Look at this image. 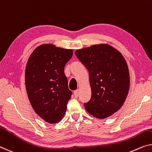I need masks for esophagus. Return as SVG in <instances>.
<instances>
[{
  "mask_svg": "<svg viewBox=\"0 0 152 152\" xmlns=\"http://www.w3.org/2000/svg\"><path fill=\"white\" fill-rule=\"evenodd\" d=\"M74 96H75V98H77V97H78V90L74 91Z\"/></svg>",
  "mask_w": 152,
  "mask_h": 152,
  "instance_id": "34e87169",
  "label": "esophagus"
}]
</instances>
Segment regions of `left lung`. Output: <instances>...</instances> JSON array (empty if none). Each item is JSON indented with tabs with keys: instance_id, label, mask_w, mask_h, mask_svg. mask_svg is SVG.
Segmentation results:
<instances>
[{
	"instance_id": "8db88e82",
	"label": "left lung",
	"mask_w": 152,
	"mask_h": 152,
	"mask_svg": "<svg viewBox=\"0 0 152 152\" xmlns=\"http://www.w3.org/2000/svg\"><path fill=\"white\" fill-rule=\"evenodd\" d=\"M75 54L89 72L91 98L84 104L86 110L98 119L111 116L123 106L130 88L125 58L107 44L76 50Z\"/></svg>"
}]
</instances>
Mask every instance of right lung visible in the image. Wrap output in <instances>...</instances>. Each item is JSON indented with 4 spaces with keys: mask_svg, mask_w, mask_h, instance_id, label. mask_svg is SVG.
Returning a JSON list of instances; mask_svg holds the SVG:
<instances>
[{
    "mask_svg": "<svg viewBox=\"0 0 152 152\" xmlns=\"http://www.w3.org/2000/svg\"><path fill=\"white\" fill-rule=\"evenodd\" d=\"M73 50L42 44L29 56L25 69V85L33 110L48 123L56 124L64 116L72 91L64 73Z\"/></svg>",
    "mask_w": 152,
    "mask_h": 152,
    "instance_id": "right-lung-1",
    "label": "right lung"
}]
</instances>
